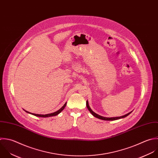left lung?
Listing matches in <instances>:
<instances>
[{
    "mask_svg": "<svg viewBox=\"0 0 158 158\" xmlns=\"http://www.w3.org/2000/svg\"><path fill=\"white\" fill-rule=\"evenodd\" d=\"M86 106H87V108H88L89 111L91 113V114H92L94 117H95V118H98V119H102V120H105V121H114V120L119 119H121V118H126V116H127L128 115H129V114L132 112V111H131V112H130V113H127V114H125V115H124V116H120V117L106 118V117H103V116H100V115L97 114V113H95V112H94V111L91 110V108H90V106H89V102H88V101H87V102H86Z\"/></svg>",
    "mask_w": 158,
    "mask_h": 158,
    "instance_id": "obj_1",
    "label": "left lung"
}]
</instances>
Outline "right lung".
I'll use <instances>...</instances> for the list:
<instances>
[{"label": "right lung", "mask_w": 158, "mask_h": 158, "mask_svg": "<svg viewBox=\"0 0 158 158\" xmlns=\"http://www.w3.org/2000/svg\"><path fill=\"white\" fill-rule=\"evenodd\" d=\"M66 103H64V105L59 110H58L57 111H55V112H54V113H50V114H34V113H29V112H28V111H26V110H24L26 113H29V114H32V115H34V116H37V117H41V118H48V117H50V116H56V115H58L59 113H60L63 110H64V108H65V106H66Z\"/></svg>", "instance_id": "1"}]
</instances>
